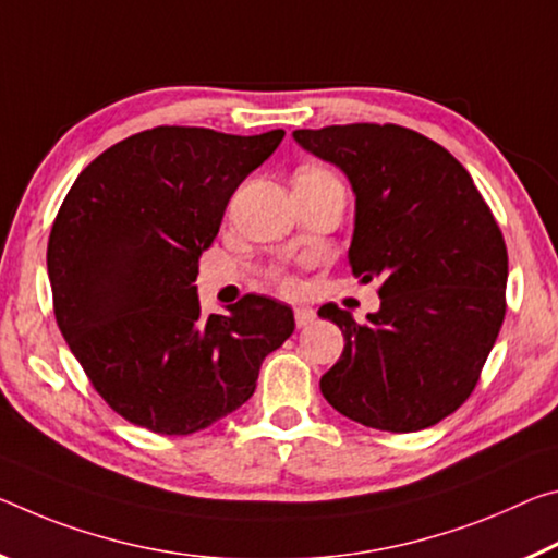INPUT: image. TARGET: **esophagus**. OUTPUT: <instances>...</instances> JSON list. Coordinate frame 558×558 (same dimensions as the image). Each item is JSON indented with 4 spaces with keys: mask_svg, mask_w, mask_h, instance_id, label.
Instances as JSON below:
<instances>
[{
    "mask_svg": "<svg viewBox=\"0 0 558 558\" xmlns=\"http://www.w3.org/2000/svg\"><path fill=\"white\" fill-rule=\"evenodd\" d=\"M294 318H296V326L299 328H304V326H308L316 318V312L314 308H308V306H296L294 308Z\"/></svg>",
    "mask_w": 558,
    "mask_h": 558,
    "instance_id": "obj_1",
    "label": "esophagus"
}]
</instances>
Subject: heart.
<instances>
[{
    "instance_id": "b5f03b06",
    "label": "heart",
    "mask_w": 558,
    "mask_h": 558,
    "mask_svg": "<svg viewBox=\"0 0 558 558\" xmlns=\"http://www.w3.org/2000/svg\"><path fill=\"white\" fill-rule=\"evenodd\" d=\"M299 178H333V175H331V172L322 170V168H308V170H301ZM279 284L291 287V284H294V279H291L289 274H279Z\"/></svg>"
}]
</instances>
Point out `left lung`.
Here are the masks:
<instances>
[{
    "instance_id": "1",
    "label": "left lung",
    "mask_w": 558,
    "mask_h": 558,
    "mask_svg": "<svg viewBox=\"0 0 558 558\" xmlns=\"http://www.w3.org/2000/svg\"><path fill=\"white\" fill-rule=\"evenodd\" d=\"M294 141L349 175V264L380 281V308L363 324L336 304L318 308L343 333L324 398L386 433L440 423L472 396L505 322L509 259L495 215L462 162L410 128L326 125Z\"/></svg>"
}]
</instances>
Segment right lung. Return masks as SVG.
<instances>
[{"mask_svg":"<svg viewBox=\"0 0 558 558\" xmlns=\"http://www.w3.org/2000/svg\"><path fill=\"white\" fill-rule=\"evenodd\" d=\"M284 131L158 125L84 168L53 219V316L100 398L128 423L193 435L252 398L259 365L294 333L279 301L246 294L205 316L197 267L240 182Z\"/></svg>","mask_w":558,"mask_h":558,"instance_id":"1","label":"right lung"}]
</instances>
